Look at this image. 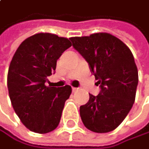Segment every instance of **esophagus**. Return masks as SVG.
Returning a JSON list of instances; mask_svg holds the SVG:
<instances>
[{
  "instance_id": "obj_1",
  "label": "esophagus",
  "mask_w": 149,
  "mask_h": 149,
  "mask_svg": "<svg viewBox=\"0 0 149 149\" xmlns=\"http://www.w3.org/2000/svg\"><path fill=\"white\" fill-rule=\"evenodd\" d=\"M78 91H79V88H77V87H72V92L73 93H76Z\"/></svg>"
}]
</instances>
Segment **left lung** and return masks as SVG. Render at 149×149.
<instances>
[{"instance_id":"obj_1","label":"left lung","mask_w":149,"mask_h":149,"mask_svg":"<svg viewBox=\"0 0 149 149\" xmlns=\"http://www.w3.org/2000/svg\"><path fill=\"white\" fill-rule=\"evenodd\" d=\"M72 47L88 63L100 92L89 93L88 102L79 108L81 120L89 130L108 133L127 117L135 100L138 70L129 48L108 33L70 37Z\"/></svg>"}]
</instances>
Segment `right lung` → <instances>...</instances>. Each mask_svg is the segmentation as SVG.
I'll use <instances>...</instances> for the list:
<instances>
[{
  "instance_id": "obj_1",
  "label": "right lung",
  "mask_w": 149,
  "mask_h": 149,
  "mask_svg": "<svg viewBox=\"0 0 149 149\" xmlns=\"http://www.w3.org/2000/svg\"><path fill=\"white\" fill-rule=\"evenodd\" d=\"M70 46L67 38L39 33L24 40L12 58L8 72L9 98L15 113L32 132H51L60 122L71 87H48L45 82Z\"/></svg>"
}]
</instances>
